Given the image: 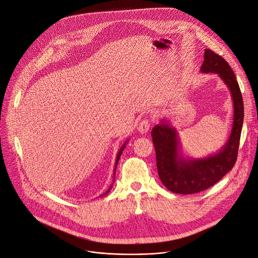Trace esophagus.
Wrapping results in <instances>:
<instances>
[{
  "label": "esophagus",
  "mask_w": 258,
  "mask_h": 258,
  "mask_svg": "<svg viewBox=\"0 0 258 258\" xmlns=\"http://www.w3.org/2000/svg\"><path fill=\"white\" fill-rule=\"evenodd\" d=\"M150 127H151V121L148 118H145L140 122L138 130L141 134H147L149 132Z\"/></svg>",
  "instance_id": "obj_1"
}]
</instances>
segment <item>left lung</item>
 <instances>
[{
	"label": "left lung",
	"instance_id": "1",
	"mask_svg": "<svg viewBox=\"0 0 258 258\" xmlns=\"http://www.w3.org/2000/svg\"><path fill=\"white\" fill-rule=\"evenodd\" d=\"M201 71L206 74H218L227 86L233 102V123L224 147L217 154L204 158L185 159L179 155L176 131L167 121L161 120L153 128L158 176L168 190L179 195L201 192L215 184L233 167L238 154L244 109L235 75L222 56L207 49Z\"/></svg>",
	"mask_w": 258,
	"mask_h": 258
}]
</instances>
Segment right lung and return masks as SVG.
Here are the masks:
<instances>
[{"label":"right lung","instance_id":"add662e5","mask_svg":"<svg viewBox=\"0 0 258 258\" xmlns=\"http://www.w3.org/2000/svg\"><path fill=\"white\" fill-rule=\"evenodd\" d=\"M127 144V141H125V143L122 145V147L120 148V150H119V152H118V154L116 155V159H115V166H114V172H113V176H114V173H115V168H116V166H117V162H118V159H119V157H120V155L122 154V151L124 150V148H125V145ZM110 188H111V186L108 188V190L103 195V196H105L109 190H110Z\"/></svg>","mask_w":258,"mask_h":258}]
</instances>
